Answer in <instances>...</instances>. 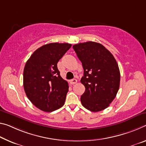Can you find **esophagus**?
I'll use <instances>...</instances> for the list:
<instances>
[{
	"label": "esophagus",
	"mask_w": 146,
	"mask_h": 146,
	"mask_svg": "<svg viewBox=\"0 0 146 146\" xmlns=\"http://www.w3.org/2000/svg\"><path fill=\"white\" fill-rule=\"evenodd\" d=\"M77 79H75V78H73V79H71L70 80L71 84H75L77 83Z\"/></svg>",
	"instance_id": "1"
}]
</instances>
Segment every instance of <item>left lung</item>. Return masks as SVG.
Listing matches in <instances>:
<instances>
[{
    "label": "left lung",
    "mask_w": 146,
    "mask_h": 146,
    "mask_svg": "<svg viewBox=\"0 0 146 146\" xmlns=\"http://www.w3.org/2000/svg\"><path fill=\"white\" fill-rule=\"evenodd\" d=\"M73 48L84 69L80 80L86 88L80 98L82 106L95 112L105 109L119 88L120 72L116 60L101 43L87 41L74 45Z\"/></svg>",
    "instance_id": "left-lung-1"
}]
</instances>
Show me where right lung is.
<instances>
[{"label":"right lung","instance_id":"right-lung-1","mask_svg":"<svg viewBox=\"0 0 146 146\" xmlns=\"http://www.w3.org/2000/svg\"><path fill=\"white\" fill-rule=\"evenodd\" d=\"M69 43H51L38 48L25 64L23 86L27 98L39 109L52 112L64 105L69 86L57 64L71 48Z\"/></svg>","mask_w":146,"mask_h":146}]
</instances>
